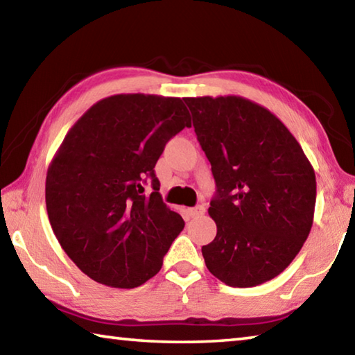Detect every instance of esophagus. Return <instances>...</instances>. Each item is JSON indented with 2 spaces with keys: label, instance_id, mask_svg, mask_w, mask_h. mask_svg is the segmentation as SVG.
<instances>
[{
  "label": "esophagus",
  "instance_id": "esophagus-1",
  "mask_svg": "<svg viewBox=\"0 0 355 355\" xmlns=\"http://www.w3.org/2000/svg\"><path fill=\"white\" fill-rule=\"evenodd\" d=\"M203 213H205V208L203 207H194V208H188V216L189 218H199V216H202Z\"/></svg>",
  "mask_w": 355,
  "mask_h": 355
}]
</instances>
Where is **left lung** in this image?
<instances>
[{"label":"left lung","instance_id":"1","mask_svg":"<svg viewBox=\"0 0 355 355\" xmlns=\"http://www.w3.org/2000/svg\"><path fill=\"white\" fill-rule=\"evenodd\" d=\"M183 100L216 182L208 213L218 233L202 248L208 271L236 288L277 277L313 224V167L266 107L235 95Z\"/></svg>","mask_w":355,"mask_h":355}]
</instances>
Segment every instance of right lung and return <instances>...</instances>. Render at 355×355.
<instances>
[{
  "label": "right lung",
  "mask_w": 355,
  "mask_h": 355,
  "mask_svg": "<svg viewBox=\"0 0 355 355\" xmlns=\"http://www.w3.org/2000/svg\"><path fill=\"white\" fill-rule=\"evenodd\" d=\"M184 127L182 98L120 94L95 103L64 137L46 172L48 219L92 280L136 288L163 266L184 220L161 199L155 164Z\"/></svg>",
  "instance_id": "1"
}]
</instances>
